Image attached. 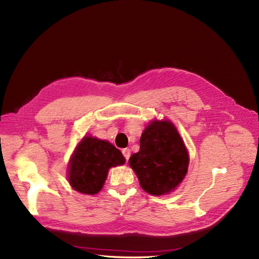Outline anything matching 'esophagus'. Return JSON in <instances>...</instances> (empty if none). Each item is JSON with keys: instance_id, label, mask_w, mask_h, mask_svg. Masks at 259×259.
<instances>
[{"instance_id": "1", "label": "esophagus", "mask_w": 259, "mask_h": 259, "mask_svg": "<svg viewBox=\"0 0 259 259\" xmlns=\"http://www.w3.org/2000/svg\"><path fill=\"white\" fill-rule=\"evenodd\" d=\"M122 155H123L124 158H126V160H128L130 158V149L129 148H123L122 149Z\"/></svg>"}]
</instances>
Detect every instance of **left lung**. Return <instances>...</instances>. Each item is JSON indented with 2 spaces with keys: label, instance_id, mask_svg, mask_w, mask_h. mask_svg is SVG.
<instances>
[{
  "label": "left lung",
  "instance_id": "left-lung-1",
  "mask_svg": "<svg viewBox=\"0 0 259 259\" xmlns=\"http://www.w3.org/2000/svg\"><path fill=\"white\" fill-rule=\"evenodd\" d=\"M129 164L140 185L154 196L170 194L184 180L189 157L184 141L170 120H153L140 139V151Z\"/></svg>",
  "mask_w": 259,
  "mask_h": 259
}]
</instances>
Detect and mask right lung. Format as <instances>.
Segmentation results:
<instances>
[{"label": "right lung", "mask_w": 259, "mask_h": 259, "mask_svg": "<svg viewBox=\"0 0 259 259\" xmlns=\"http://www.w3.org/2000/svg\"><path fill=\"white\" fill-rule=\"evenodd\" d=\"M124 161L121 152L110 142L84 137L70 159V185L80 194L96 195L102 189L110 168Z\"/></svg>", "instance_id": "right-lung-1"}]
</instances>
